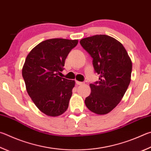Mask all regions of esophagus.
Masks as SVG:
<instances>
[{"instance_id": "1", "label": "esophagus", "mask_w": 151, "mask_h": 151, "mask_svg": "<svg viewBox=\"0 0 151 151\" xmlns=\"http://www.w3.org/2000/svg\"><path fill=\"white\" fill-rule=\"evenodd\" d=\"M76 83L78 85H82L84 84V83H82V82H79V81H76Z\"/></svg>"}]
</instances>
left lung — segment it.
Segmentation results:
<instances>
[{"instance_id": "8db88e82", "label": "left lung", "mask_w": 151, "mask_h": 151, "mask_svg": "<svg viewBox=\"0 0 151 151\" xmlns=\"http://www.w3.org/2000/svg\"><path fill=\"white\" fill-rule=\"evenodd\" d=\"M81 44L93 59L99 82L90 84L91 93L85 99L89 110L98 115L108 114L117 106L131 82L132 62L119 41L107 35L83 38Z\"/></svg>"}]
</instances>
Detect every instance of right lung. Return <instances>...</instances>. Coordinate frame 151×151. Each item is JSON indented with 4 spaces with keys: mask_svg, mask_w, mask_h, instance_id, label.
Segmentation results:
<instances>
[{
    "mask_svg": "<svg viewBox=\"0 0 151 151\" xmlns=\"http://www.w3.org/2000/svg\"><path fill=\"white\" fill-rule=\"evenodd\" d=\"M77 40L54 38L40 43L26 57L22 76L27 92L40 110L56 117L68 106L75 81L60 77L68 54L78 44Z\"/></svg>",
    "mask_w": 151,
    "mask_h": 151,
    "instance_id": "1",
    "label": "right lung"
}]
</instances>
